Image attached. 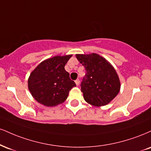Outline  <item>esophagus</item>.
Returning <instances> with one entry per match:
<instances>
[{
    "instance_id": "obj_1",
    "label": "esophagus",
    "mask_w": 151,
    "mask_h": 151,
    "mask_svg": "<svg viewBox=\"0 0 151 151\" xmlns=\"http://www.w3.org/2000/svg\"><path fill=\"white\" fill-rule=\"evenodd\" d=\"M79 83H80V81H79V79H77V80L75 81V83H76V85H77V86H79Z\"/></svg>"
}]
</instances>
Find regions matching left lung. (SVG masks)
Here are the masks:
<instances>
[{"mask_svg":"<svg viewBox=\"0 0 151 151\" xmlns=\"http://www.w3.org/2000/svg\"><path fill=\"white\" fill-rule=\"evenodd\" d=\"M84 66L86 77L81 84L83 99L90 105L104 106L110 103L120 90V81L114 67L99 54H76Z\"/></svg>","mask_w":151,"mask_h":151,"instance_id":"obj_1","label":"left lung"}]
</instances>
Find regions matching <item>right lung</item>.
I'll list each match as a JSON object with an SVG mask.
<instances>
[{
    "mask_svg": "<svg viewBox=\"0 0 151 151\" xmlns=\"http://www.w3.org/2000/svg\"><path fill=\"white\" fill-rule=\"evenodd\" d=\"M72 55H55L41 62L30 74L28 88L38 103L53 107L65 102L76 86L65 66Z\"/></svg>",
    "mask_w": 151,
    "mask_h": 151,
    "instance_id": "1",
    "label": "right lung"
}]
</instances>
